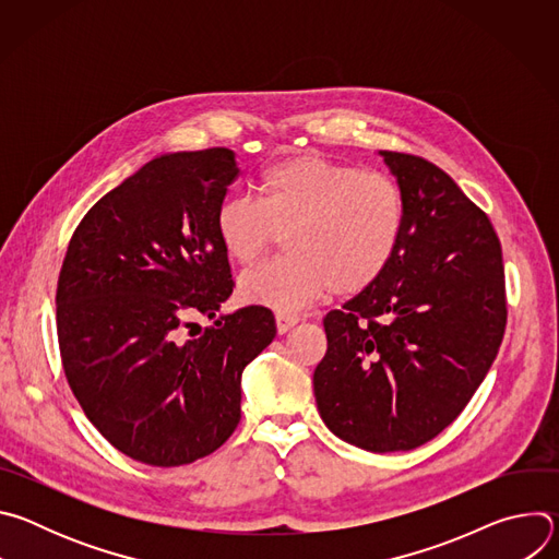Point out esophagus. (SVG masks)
Instances as JSON below:
<instances>
[{
  "label": "esophagus",
  "instance_id": "esophagus-1",
  "mask_svg": "<svg viewBox=\"0 0 559 559\" xmlns=\"http://www.w3.org/2000/svg\"><path fill=\"white\" fill-rule=\"evenodd\" d=\"M298 321H300V318L294 316V313H276V332L287 334Z\"/></svg>",
  "mask_w": 559,
  "mask_h": 559
}]
</instances>
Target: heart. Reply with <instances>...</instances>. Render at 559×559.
Returning a JSON list of instances; mask_svg holds the SVG:
<instances>
[{
    "instance_id": "obj_1",
    "label": "heart",
    "mask_w": 559,
    "mask_h": 559,
    "mask_svg": "<svg viewBox=\"0 0 559 559\" xmlns=\"http://www.w3.org/2000/svg\"><path fill=\"white\" fill-rule=\"evenodd\" d=\"M405 194L391 177L305 152L270 166L259 201L227 197L214 227L223 252L241 265L257 261L285 234L287 257L238 278V300L276 313L298 311L328 294L356 296L371 287L401 250Z\"/></svg>"
}]
</instances>
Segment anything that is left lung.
I'll return each mask as SVG.
<instances>
[{
    "mask_svg": "<svg viewBox=\"0 0 559 559\" xmlns=\"http://www.w3.org/2000/svg\"><path fill=\"white\" fill-rule=\"evenodd\" d=\"M380 156L407 201L405 236L386 272L325 316L313 395L334 436L389 453L460 416L498 356L507 298L489 216L423 156Z\"/></svg>",
    "mask_w": 559,
    "mask_h": 559,
    "instance_id": "1",
    "label": "left lung"
}]
</instances>
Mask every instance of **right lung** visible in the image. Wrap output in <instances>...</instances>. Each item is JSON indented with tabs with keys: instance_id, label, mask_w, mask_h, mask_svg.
<instances>
[{
	"instance_id": "add662e5",
	"label": "right lung",
	"mask_w": 559,
	"mask_h": 559,
	"mask_svg": "<svg viewBox=\"0 0 559 559\" xmlns=\"http://www.w3.org/2000/svg\"><path fill=\"white\" fill-rule=\"evenodd\" d=\"M238 173L227 147L156 156L68 243L57 283L68 384L97 431L143 464L216 451L241 420L246 365L276 336L267 307L216 316L234 281L214 214ZM192 314L215 325L188 340Z\"/></svg>"
}]
</instances>
